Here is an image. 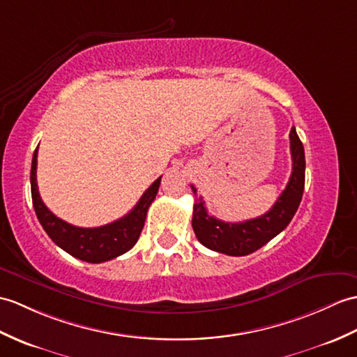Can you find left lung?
<instances>
[{
  "label": "left lung",
  "instance_id": "obj_1",
  "mask_svg": "<svg viewBox=\"0 0 357 357\" xmlns=\"http://www.w3.org/2000/svg\"><path fill=\"white\" fill-rule=\"evenodd\" d=\"M289 138H291L292 175L277 202L260 218L237 223L213 218L206 211L202 197L197 196L196 187L192 185L195 193L192 225L197 240L204 246L216 252L242 257L260 250L289 225L301 202L305 172L304 147L295 128L291 129Z\"/></svg>",
  "mask_w": 357,
  "mask_h": 357
}]
</instances>
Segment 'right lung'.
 I'll list each match as a JSON object with an SVG mask.
<instances>
[{
    "mask_svg": "<svg viewBox=\"0 0 357 357\" xmlns=\"http://www.w3.org/2000/svg\"><path fill=\"white\" fill-rule=\"evenodd\" d=\"M38 147L31 160V199L35 213L48 237L65 252L88 263H102L128 252L143 231L149 206L158 193L161 176L141 196L138 204L126 216L98 228H80L59 219L50 211L38 192L36 182Z\"/></svg>",
    "mask_w": 357,
    "mask_h": 357,
    "instance_id": "add662e5",
    "label": "right lung"
}]
</instances>
